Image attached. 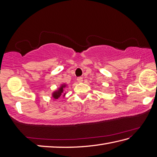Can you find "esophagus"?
I'll use <instances>...</instances> for the list:
<instances>
[{
    "instance_id": "34e87169",
    "label": "esophagus",
    "mask_w": 157,
    "mask_h": 157,
    "mask_svg": "<svg viewBox=\"0 0 157 157\" xmlns=\"http://www.w3.org/2000/svg\"><path fill=\"white\" fill-rule=\"evenodd\" d=\"M77 80H78V82H82L83 78H82V77H79V78H77Z\"/></svg>"
}]
</instances>
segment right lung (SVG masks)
I'll list each match as a JSON object with an SVG mask.
<instances>
[{
    "mask_svg": "<svg viewBox=\"0 0 157 157\" xmlns=\"http://www.w3.org/2000/svg\"><path fill=\"white\" fill-rule=\"evenodd\" d=\"M66 86H67V85L65 84H62L61 86V87H60L57 90H56L52 93V98L55 99H58L59 98H60V96L62 95V94H63V96H65L66 93H64V88L66 87Z\"/></svg>",
    "mask_w": 157,
    "mask_h": 157,
    "instance_id": "obj_1",
    "label": "right lung"
}]
</instances>
